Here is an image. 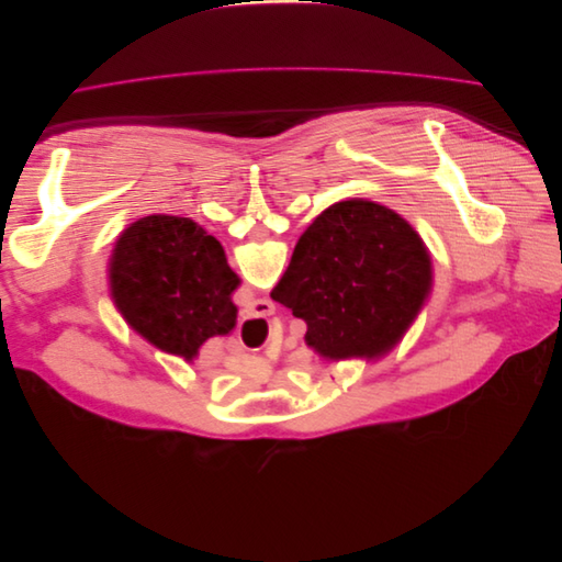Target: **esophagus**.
Returning <instances> with one entry per match:
<instances>
[{"label":"esophagus","mask_w":562,"mask_h":562,"mask_svg":"<svg viewBox=\"0 0 562 562\" xmlns=\"http://www.w3.org/2000/svg\"><path fill=\"white\" fill-rule=\"evenodd\" d=\"M252 314H255V316H269V314H274V304L267 302V300H255V302H252Z\"/></svg>","instance_id":"obj_1"}]
</instances>
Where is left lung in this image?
Wrapping results in <instances>:
<instances>
[{
	"label": "left lung",
	"instance_id": "obj_1",
	"mask_svg": "<svg viewBox=\"0 0 562 562\" xmlns=\"http://www.w3.org/2000/svg\"><path fill=\"white\" fill-rule=\"evenodd\" d=\"M431 258L419 234L375 201H337L300 236L271 291L307 323L323 359L386 353L431 293Z\"/></svg>",
	"mask_w": 562,
	"mask_h": 562
}]
</instances>
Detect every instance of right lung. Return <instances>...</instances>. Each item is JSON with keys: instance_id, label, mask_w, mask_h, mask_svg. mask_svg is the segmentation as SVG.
<instances>
[{"instance_id": "obj_1", "label": "right lung", "mask_w": 562, "mask_h": 562, "mask_svg": "<svg viewBox=\"0 0 562 562\" xmlns=\"http://www.w3.org/2000/svg\"><path fill=\"white\" fill-rule=\"evenodd\" d=\"M239 283L215 236L178 215L135 220L110 262V291L128 326L184 361L236 326Z\"/></svg>"}]
</instances>
